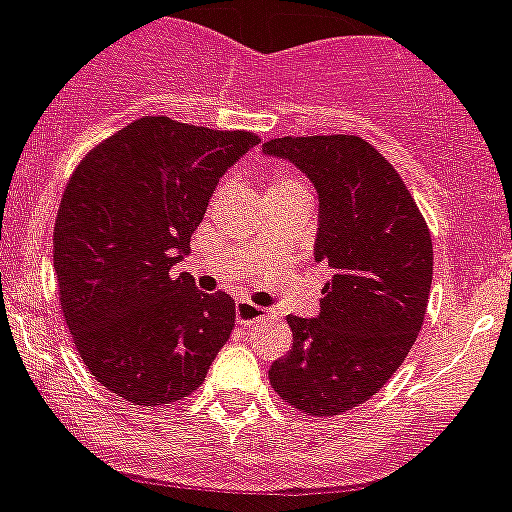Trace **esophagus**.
Returning a JSON list of instances; mask_svg holds the SVG:
<instances>
[{
	"label": "esophagus",
	"instance_id": "obj_1",
	"mask_svg": "<svg viewBox=\"0 0 512 512\" xmlns=\"http://www.w3.org/2000/svg\"><path fill=\"white\" fill-rule=\"evenodd\" d=\"M268 317L265 309L255 306L252 301H237V322L239 324H257Z\"/></svg>",
	"mask_w": 512,
	"mask_h": 512
}]
</instances>
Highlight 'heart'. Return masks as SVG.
I'll list each match as a JSON object with an SVG mask.
<instances>
[{"label":"heart","instance_id":"b5f03b06","mask_svg":"<svg viewBox=\"0 0 512 512\" xmlns=\"http://www.w3.org/2000/svg\"><path fill=\"white\" fill-rule=\"evenodd\" d=\"M265 193H268V198H270V195L309 193V190H306L304 180H299V177L291 175V172H286V170H278L268 177V188H265Z\"/></svg>","mask_w":512,"mask_h":512}]
</instances>
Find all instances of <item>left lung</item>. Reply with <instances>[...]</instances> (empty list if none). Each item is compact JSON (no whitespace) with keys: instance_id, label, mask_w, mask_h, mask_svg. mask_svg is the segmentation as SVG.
Instances as JSON below:
<instances>
[{"instance_id":"left-lung-1","label":"left lung","mask_w":512,"mask_h":512,"mask_svg":"<svg viewBox=\"0 0 512 512\" xmlns=\"http://www.w3.org/2000/svg\"><path fill=\"white\" fill-rule=\"evenodd\" d=\"M262 149L314 182V260L332 270L319 317H288L291 353L270 366V384L304 415H342L397 373L420 335L433 283L430 229L399 172L361 136H283Z\"/></svg>"}]
</instances>
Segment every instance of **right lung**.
<instances>
[{"label":"right lung","instance_id":"obj_1","mask_svg":"<svg viewBox=\"0 0 512 512\" xmlns=\"http://www.w3.org/2000/svg\"><path fill=\"white\" fill-rule=\"evenodd\" d=\"M257 141L144 115L71 172L53 226L61 311L84 366L126 402L185 399L229 340V293L195 291L172 265L190 252L219 177Z\"/></svg>","mask_w":512,"mask_h":512}]
</instances>
